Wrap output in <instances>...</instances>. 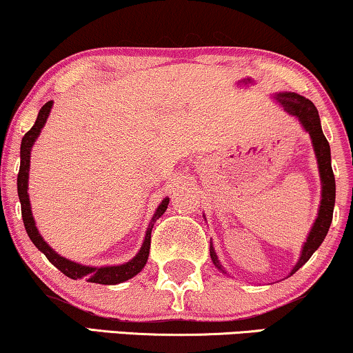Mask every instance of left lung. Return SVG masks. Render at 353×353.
<instances>
[{
  "instance_id": "obj_1",
  "label": "left lung",
  "mask_w": 353,
  "mask_h": 353,
  "mask_svg": "<svg viewBox=\"0 0 353 353\" xmlns=\"http://www.w3.org/2000/svg\"><path fill=\"white\" fill-rule=\"evenodd\" d=\"M272 99L276 100L279 107H281L283 112L296 118L301 128H303V130L310 134L314 155H316L319 180H321V201H319L318 216L314 219V223L313 227H311L308 236H306V241L303 243V246H301L299 261H296L294 269H292L290 274H288V276H292V274L299 271L306 261L311 258V254L321 246L324 238L327 235V230L332 222L334 203H336V180H334V173L331 167V148H329L326 136L323 134L321 120H319L318 108L314 107V103L311 102V100L305 99L303 95L295 94V92L272 94ZM209 251H210V259H212L214 266H216L221 272L227 274V271L222 266V263L217 258L216 250H214L212 243H210Z\"/></svg>"
}]
</instances>
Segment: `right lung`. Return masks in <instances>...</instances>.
<instances>
[{"mask_svg": "<svg viewBox=\"0 0 353 353\" xmlns=\"http://www.w3.org/2000/svg\"><path fill=\"white\" fill-rule=\"evenodd\" d=\"M53 100H50L40 108L39 117L34 123V126L30 128L29 131L26 132L24 137H22L21 143V167H19V175H17V194H19L21 201V210H22V221H24L26 232L29 238L32 240L37 248H39L42 253L47 256V259L53 266H57L59 271H61L65 276L70 279H85L87 282L92 283H102V285H117V283H121L128 281V279L134 277L136 274L143 271L149 258V250H150V233H152L154 223L159 217L163 216V212L167 210L168 201L170 198H165L162 203L159 204V208L155 209L152 219H150L148 230H145V236L143 245H141V250L137 251L136 256L132 259L128 261V263L123 264H115V266H85V264L76 263V261H71L68 258H63L61 254H58L52 246H50L47 241L43 240V236L39 233V228L35 225V219L32 216V205L29 199V168H30V152L32 145L35 144L37 137L42 132V128L48 120L50 112H52Z\"/></svg>", "mask_w": 353, "mask_h": 353, "instance_id": "right-lung-1", "label": "right lung"}]
</instances>
